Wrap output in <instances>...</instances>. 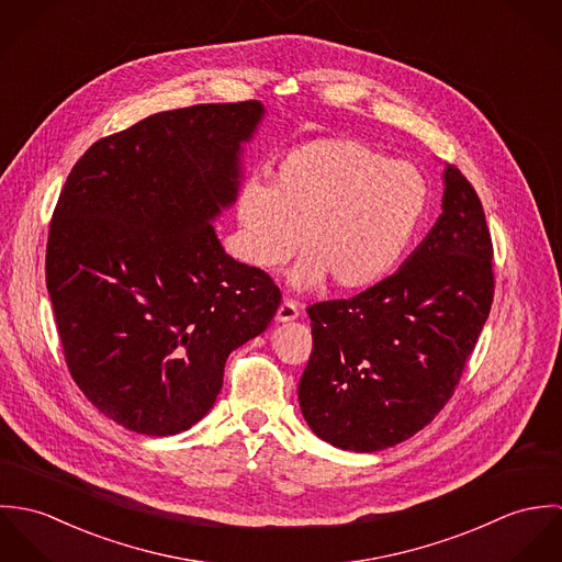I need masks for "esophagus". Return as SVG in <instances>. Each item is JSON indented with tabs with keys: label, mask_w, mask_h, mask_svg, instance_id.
Returning a JSON list of instances; mask_svg holds the SVG:
<instances>
[{
	"label": "esophagus",
	"mask_w": 562,
	"mask_h": 562,
	"mask_svg": "<svg viewBox=\"0 0 562 562\" xmlns=\"http://www.w3.org/2000/svg\"><path fill=\"white\" fill-rule=\"evenodd\" d=\"M299 316H301V305H299L296 301H292V299H283V303H281L279 310H277V321H296Z\"/></svg>",
	"instance_id": "1"
}]
</instances>
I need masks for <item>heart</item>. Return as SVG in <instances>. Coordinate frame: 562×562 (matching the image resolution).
Here are the masks:
<instances>
[{
	"label": "heart",
	"mask_w": 562,
	"mask_h": 562,
	"mask_svg": "<svg viewBox=\"0 0 562 562\" xmlns=\"http://www.w3.org/2000/svg\"><path fill=\"white\" fill-rule=\"evenodd\" d=\"M274 177L241 186V252L252 266L277 270L303 240L296 288H316L326 274L341 290L379 283L401 263L428 207V183L413 164L387 160L355 138L299 145Z\"/></svg>",
	"instance_id": "heart-1"
}]
</instances>
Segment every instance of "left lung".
<instances>
[{
	"instance_id": "1",
	"label": "left lung",
	"mask_w": 562,
	"mask_h": 562,
	"mask_svg": "<svg viewBox=\"0 0 562 562\" xmlns=\"http://www.w3.org/2000/svg\"><path fill=\"white\" fill-rule=\"evenodd\" d=\"M443 181V214L398 272L307 307L314 348L299 401L335 448L376 452L430 424L488 318L495 274L481 199L457 166Z\"/></svg>"
}]
</instances>
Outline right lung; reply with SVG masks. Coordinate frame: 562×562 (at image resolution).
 Here are the masks:
<instances>
[{
	"mask_svg": "<svg viewBox=\"0 0 562 562\" xmlns=\"http://www.w3.org/2000/svg\"><path fill=\"white\" fill-rule=\"evenodd\" d=\"M259 101L158 112L97 140L56 203L45 279L67 368L105 417L151 437L196 424L232 350L281 303L272 277L225 252Z\"/></svg>",
	"mask_w": 562,
	"mask_h": 562,
	"instance_id": "obj_1",
	"label": "right lung"
}]
</instances>
